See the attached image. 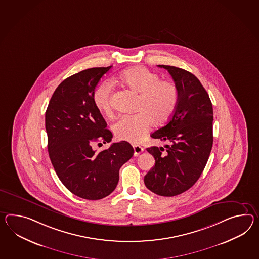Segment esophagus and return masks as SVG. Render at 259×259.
<instances>
[{
  "label": "esophagus",
  "instance_id": "obj_1",
  "mask_svg": "<svg viewBox=\"0 0 259 259\" xmlns=\"http://www.w3.org/2000/svg\"><path fill=\"white\" fill-rule=\"evenodd\" d=\"M133 147H134V152H134V155L135 156H139V154L144 151V149L141 146L134 145Z\"/></svg>",
  "mask_w": 259,
  "mask_h": 259
}]
</instances>
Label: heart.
Segmentation results:
<instances>
[{"mask_svg": "<svg viewBox=\"0 0 259 259\" xmlns=\"http://www.w3.org/2000/svg\"><path fill=\"white\" fill-rule=\"evenodd\" d=\"M117 81L124 88L139 95L135 115L121 116L114 122V134L120 140L131 143L140 142L152 123L162 126L170 120L179 102V91L169 80L160 79L156 73L143 66H134L120 72ZM111 85L99 84L93 94V102L96 109L110 115Z\"/></svg>", "mask_w": 259, "mask_h": 259, "instance_id": "1", "label": "heart"}]
</instances>
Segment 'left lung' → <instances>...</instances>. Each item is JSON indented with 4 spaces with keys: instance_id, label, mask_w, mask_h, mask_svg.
I'll return each mask as SVG.
<instances>
[{
    "instance_id": "obj_1",
    "label": "left lung",
    "mask_w": 259,
    "mask_h": 259,
    "mask_svg": "<svg viewBox=\"0 0 259 259\" xmlns=\"http://www.w3.org/2000/svg\"><path fill=\"white\" fill-rule=\"evenodd\" d=\"M158 66L172 76L179 102L169 121L151 135L168 144L147 148L155 164L144 177V183L156 195L174 196L191 188L206 166L213 143V109L195 75L175 66Z\"/></svg>"
}]
</instances>
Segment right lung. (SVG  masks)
<instances>
[{
    "label": "right lung",
    "mask_w": 259,
    "mask_h": 259,
    "mask_svg": "<svg viewBox=\"0 0 259 259\" xmlns=\"http://www.w3.org/2000/svg\"><path fill=\"white\" fill-rule=\"evenodd\" d=\"M111 67L83 70L64 79L46 111L51 164L71 193L89 200L102 199L113 192L121 165L134 154L127 141L99 152L92 147L95 142H110L113 137L93 102L96 85Z\"/></svg>",
    "instance_id": "right-lung-1"
}]
</instances>
